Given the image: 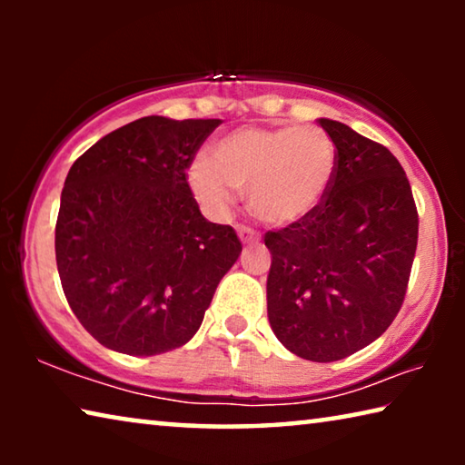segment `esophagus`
I'll return each instance as SVG.
<instances>
[{
    "mask_svg": "<svg viewBox=\"0 0 465 465\" xmlns=\"http://www.w3.org/2000/svg\"><path fill=\"white\" fill-rule=\"evenodd\" d=\"M238 235H240V240L243 243H252V242L258 240V233L254 230H250V227H243V225L238 227Z\"/></svg>",
    "mask_w": 465,
    "mask_h": 465,
    "instance_id": "esophagus-1",
    "label": "esophagus"
}]
</instances>
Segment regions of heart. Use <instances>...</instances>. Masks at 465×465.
Instances as JSON below:
<instances>
[{
	"label": "heart",
	"instance_id": "b5f03b06",
	"mask_svg": "<svg viewBox=\"0 0 465 465\" xmlns=\"http://www.w3.org/2000/svg\"><path fill=\"white\" fill-rule=\"evenodd\" d=\"M336 145L316 124L242 127L209 147L188 168V186L213 217L230 213L246 191L248 209L261 222L287 227L310 217L330 191L336 172Z\"/></svg>",
	"mask_w": 465,
	"mask_h": 465
}]
</instances>
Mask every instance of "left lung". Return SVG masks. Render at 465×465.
I'll return each mask as SVG.
<instances>
[{"label":"left lung","instance_id":"8db88e82","mask_svg":"<svg viewBox=\"0 0 465 465\" xmlns=\"http://www.w3.org/2000/svg\"><path fill=\"white\" fill-rule=\"evenodd\" d=\"M336 145L324 203L264 235L266 310L293 355L332 363L377 341L402 308L419 240L411 183L388 147L320 119Z\"/></svg>","mask_w":465,"mask_h":465}]
</instances>
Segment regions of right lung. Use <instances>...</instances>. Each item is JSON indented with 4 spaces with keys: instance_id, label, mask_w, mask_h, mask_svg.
Masks as SVG:
<instances>
[{
    "instance_id": "add662e5",
    "label": "right lung",
    "mask_w": 465,
    "mask_h": 465,
    "mask_svg": "<svg viewBox=\"0 0 465 465\" xmlns=\"http://www.w3.org/2000/svg\"><path fill=\"white\" fill-rule=\"evenodd\" d=\"M219 119L143 116L69 170L54 227L63 293L110 351L162 355L201 328L242 254L233 227L203 217L186 168Z\"/></svg>"
}]
</instances>
